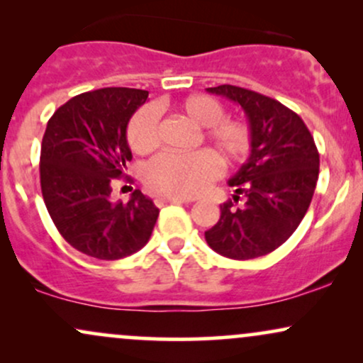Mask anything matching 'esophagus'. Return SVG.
Wrapping results in <instances>:
<instances>
[{
  "instance_id": "esophagus-1",
  "label": "esophagus",
  "mask_w": 363,
  "mask_h": 363,
  "mask_svg": "<svg viewBox=\"0 0 363 363\" xmlns=\"http://www.w3.org/2000/svg\"><path fill=\"white\" fill-rule=\"evenodd\" d=\"M189 199L184 198H169V196H158L155 198V205L157 206H164V205H189Z\"/></svg>"
}]
</instances>
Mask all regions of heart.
<instances>
[{"instance_id": "b5f03b06", "label": "heart", "mask_w": 363, "mask_h": 363, "mask_svg": "<svg viewBox=\"0 0 363 363\" xmlns=\"http://www.w3.org/2000/svg\"><path fill=\"white\" fill-rule=\"evenodd\" d=\"M194 126L203 128L201 136L215 150L225 164L242 162L251 152V129L239 119L223 118L225 109L216 99L205 94H194L176 104ZM126 138L133 152L145 155L158 145V114L153 107L145 106L129 119ZM220 167L210 152L162 153L153 158L145 170V184L152 193L169 198H193L201 194L218 177Z\"/></svg>"}]
</instances>
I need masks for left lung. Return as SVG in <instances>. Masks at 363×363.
<instances>
[{
  "label": "left lung",
  "instance_id": "left-lung-1",
  "mask_svg": "<svg viewBox=\"0 0 363 363\" xmlns=\"http://www.w3.org/2000/svg\"><path fill=\"white\" fill-rule=\"evenodd\" d=\"M208 91L230 99L249 119L251 155L228 181L234 201L205 232L208 245L230 259H254L278 249L297 230L314 196L319 152L301 116L257 91L220 85ZM245 203L236 206L240 194Z\"/></svg>",
  "mask_w": 363,
  "mask_h": 363
}]
</instances>
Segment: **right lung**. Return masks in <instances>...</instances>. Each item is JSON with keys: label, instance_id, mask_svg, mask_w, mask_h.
<instances>
[{"label": "right lung", "instance_id": "1", "mask_svg": "<svg viewBox=\"0 0 363 363\" xmlns=\"http://www.w3.org/2000/svg\"><path fill=\"white\" fill-rule=\"evenodd\" d=\"M147 97V90L126 86L85 91L62 104L45 128L39 165L45 208L62 239L86 256L126 257L155 227L158 208L140 189L128 203L111 198L133 158L128 123Z\"/></svg>", "mask_w": 363, "mask_h": 363}]
</instances>
